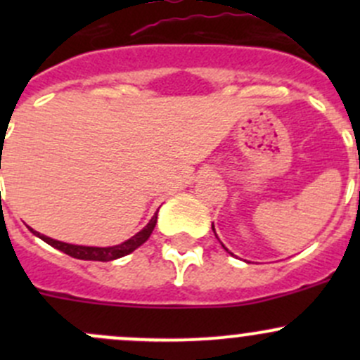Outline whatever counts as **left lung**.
Returning a JSON list of instances; mask_svg holds the SVG:
<instances>
[{
    "mask_svg": "<svg viewBox=\"0 0 360 360\" xmlns=\"http://www.w3.org/2000/svg\"><path fill=\"white\" fill-rule=\"evenodd\" d=\"M212 230H214V224H212ZM214 233H216V231H214ZM223 248H224V245H223ZM224 249H226V248H224ZM228 250V249H226ZM231 254V252H230Z\"/></svg>",
    "mask_w": 360,
    "mask_h": 360,
    "instance_id": "1",
    "label": "left lung"
}]
</instances>
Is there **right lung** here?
<instances>
[{"label": "right lung", "instance_id": "add662e5", "mask_svg": "<svg viewBox=\"0 0 360 360\" xmlns=\"http://www.w3.org/2000/svg\"><path fill=\"white\" fill-rule=\"evenodd\" d=\"M157 216L158 214H155V216L151 217L150 223H148L146 226L139 231V233H136L132 238L122 242V244L112 245V248H86V245H72V244H66V242H59V240H53V238H50V237H45V235L38 233V231H34L32 228H31V231L36 235V237L41 238L43 242H46V244L52 245V248L63 250V252L68 254V256L76 257V259L112 261V259H118V257H123V256H127V254L134 252V250H136L137 248H141V245H143L144 242L150 238V235L153 233V230H155V224H157Z\"/></svg>", "mask_w": 360, "mask_h": 360}]
</instances>
